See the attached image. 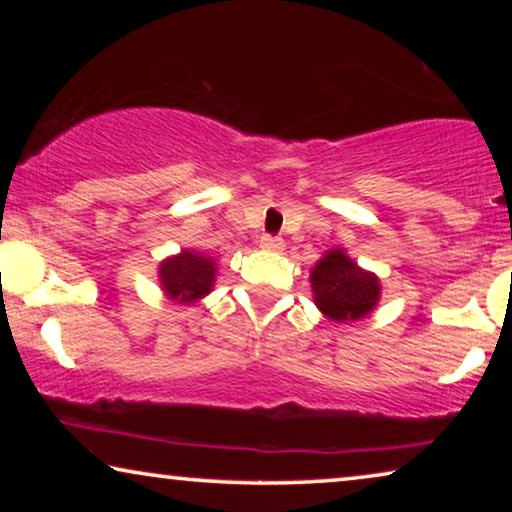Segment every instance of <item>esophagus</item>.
<instances>
[{
  "mask_svg": "<svg viewBox=\"0 0 512 512\" xmlns=\"http://www.w3.org/2000/svg\"><path fill=\"white\" fill-rule=\"evenodd\" d=\"M261 247H263L265 251H282V249H284V240H282V237L263 235V237H261Z\"/></svg>",
  "mask_w": 512,
  "mask_h": 512,
  "instance_id": "obj_1",
  "label": "esophagus"
}]
</instances>
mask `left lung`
Instances as JSON below:
<instances>
[{
	"label": "left lung",
	"mask_w": 512,
	"mask_h": 512,
	"mask_svg": "<svg viewBox=\"0 0 512 512\" xmlns=\"http://www.w3.org/2000/svg\"><path fill=\"white\" fill-rule=\"evenodd\" d=\"M314 303L328 319L359 321L380 300V279L363 270L342 249L326 251L310 272Z\"/></svg>",
	"instance_id": "left-lung-1"
}]
</instances>
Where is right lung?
Segmentation results:
<instances>
[{"label":"right lung","instance_id":"1","mask_svg":"<svg viewBox=\"0 0 512 512\" xmlns=\"http://www.w3.org/2000/svg\"><path fill=\"white\" fill-rule=\"evenodd\" d=\"M158 277L167 298L184 305L195 303V300L205 298L212 291L216 263L212 261V256L184 249L181 254L165 258L160 263Z\"/></svg>","mask_w":512,"mask_h":512}]
</instances>
